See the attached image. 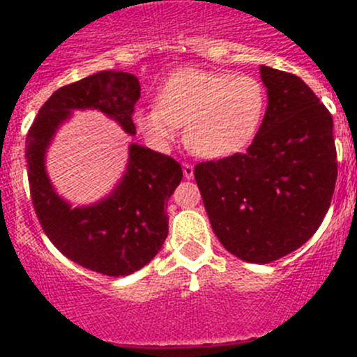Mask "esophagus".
<instances>
[{"mask_svg": "<svg viewBox=\"0 0 357 357\" xmlns=\"http://www.w3.org/2000/svg\"><path fill=\"white\" fill-rule=\"evenodd\" d=\"M183 176H185L186 179L193 178V165L188 164V162H185V164H183Z\"/></svg>", "mask_w": 357, "mask_h": 357, "instance_id": "1", "label": "esophagus"}]
</instances>
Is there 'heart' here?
I'll list each match as a JSON object with an SVG mask.
<instances>
[{"label": "heart", "mask_w": 357, "mask_h": 357, "mask_svg": "<svg viewBox=\"0 0 357 357\" xmlns=\"http://www.w3.org/2000/svg\"><path fill=\"white\" fill-rule=\"evenodd\" d=\"M268 105L259 79L226 70L181 68L162 84L157 107L136 109L132 122L155 149H167L185 126L197 155L222 158L243 150L257 135Z\"/></svg>", "instance_id": "heart-1"}]
</instances>
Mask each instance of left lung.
Masks as SVG:
<instances>
[{
  "instance_id": "left-lung-1",
  "label": "left lung",
  "mask_w": 357,
  "mask_h": 357,
  "mask_svg": "<svg viewBox=\"0 0 357 357\" xmlns=\"http://www.w3.org/2000/svg\"><path fill=\"white\" fill-rule=\"evenodd\" d=\"M268 109L243 153L197 164L212 229L229 254L269 264L304 245L337 181L333 119L297 75L261 66Z\"/></svg>"
}]
</instances>
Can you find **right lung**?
<instances>
[{
    "mask_svg": "<svg viewBox=\"0 0 357 357\" xmlns=\"http://www.w3.org/2000/svg\"><path fill=\"white\" fill-rule=\"evenodd\" d=\"M139 91L138 77L129 72L88 75L50 96L25 139L32 204L50 242L75 264L115 278L142 269L164 245L169 231L165 202L181 181V165L131 143L124 174L109 195L74 207L53 186L46 153L74 110H98L128 135H136L132 112Z\"/></svg>",
    "mask_w": 357,
    "mask_h": 357,
    "instance_id": "1",
    "label": "right lung"
}]
</instances>
